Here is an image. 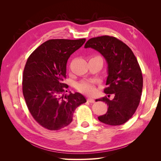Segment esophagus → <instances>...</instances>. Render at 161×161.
<instances>
[{
	"label": "esophagus",
	"instance_id": "obj_1",
	"mask_svg": "<svg viewBox=\"0 0 161 161\" xmlns=\"http://www.w3.org/2000/svg\"><path fill=\"white\" fill-rule=\"evenodd\" d=\"M87 101L88 102H89V103H94L95 102V99H92V98H89L87 99Z\"/></svg>",
	"mask_w": 161,
	"mask_h": 161
}]
</instances>
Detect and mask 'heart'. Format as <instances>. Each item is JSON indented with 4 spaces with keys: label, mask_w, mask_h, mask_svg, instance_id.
I'll use <instances>...</instances> for the list:
<instances>
[{
    "label": "heart",
    "mask_w": 161,
    "mask_h": 161,
    "mask_svg": "<svg viewBox=\"0 0 161 161\" xmlns=\"http://www.w3.org/2000/svg\"><path fill=\"white\" fill-rule=\"evenodd\" d=\"M77 89L82 93L92 95L95 92V83L91 80H84L77 85Z\"/></svg>",
    "instance_id": "1"
}]
</instances>
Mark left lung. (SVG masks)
Returning a JSON list of instances; mask_svg holds the SVG:
<instances>
[{
    "label": "left lung",
    "instance_id": "left-lung-1",
    "mask_svg": "<svg viewBox=\"0 0 161 161\" xmlns=\"http://www.w3.org/2000/svg\"><path fill=\"white\" fill-rule=\"evenodd\" d=\"M85 47L95 49L105 58L108 76L104 92L108 97L114 95L111 100L106 96L96 99L108 105L106 114L98 119L110 125H122L134 114L142 95L143 78L137 59L125 43L112 36L92 37L86 42Z\"/></svg>",
    "mask_w": 161,
    "mask_h": 161
}]
</instances>
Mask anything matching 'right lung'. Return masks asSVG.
<instances>
[{
	"label": "right lung",
	"mask_w": 161,
	"mask_h": 161,
	"mask_svg": "<svg viewBox=\"0 0 161 161\" xmlns=\"http://www.w3.org/2000/svg\"><path fill=\"white\" fill-rule=\"evenodd\" d=\"M85 41V38L47 40L27 60L23 94L33 119L47 130H59L69 125L77 107L86 102L79 92L64 95L69 86L63 83L67 60Z\"/></svg>",
	"instance_id": "obj_1"
}]
</instances>
